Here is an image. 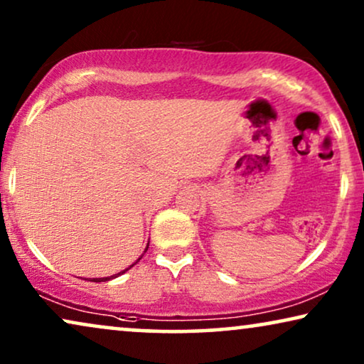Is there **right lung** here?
Instances as JSON below:
<instances>
[{"mask_svg": "<svg viewBox=\"0 0 364 364\" xmlns=\"http://www.w3.org/2000/svg\"><path fill=\"white\" fill-rule=\"evenodd\" d=\"M147 248H149V243H147L146 250H144V252H147ZM141 258H142V255L137 258V262H139V260H141ZM137 262H134L131 267H127V268H126V270H122V272H119V273H116V275H112V277H104V278H92V280H91V282H96V283H99V282H109V280H112V278H117L119 275H122V273H126L127 270H131V268H132L134 265H136V263H137Z\"/></svg>", "mask_w": 364, "mask_h": 364, "instance_id": "1", "label": "right lung"}]
</instances>
